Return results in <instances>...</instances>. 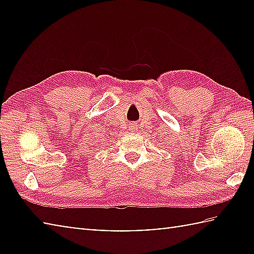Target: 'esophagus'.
<instances>
[{
	"instance_id": "1",
	"label": "esophagus",
	"mask_w": 254,
	"mask_h": 254,
	"mask_svg": "<svg viewBox=\"0 0 254 254\" xmlns=\"http://www.w3.org/2000/svg\"><path fill=\"white\" fill-rule=\"evenodd\" d=\"M136 124L135 123H132V124H130V130L131 131H135L136 130Z\"/></svg>"
}]
</instances>
